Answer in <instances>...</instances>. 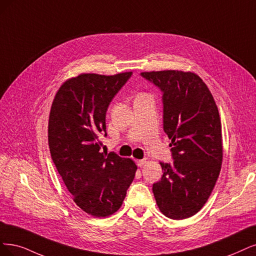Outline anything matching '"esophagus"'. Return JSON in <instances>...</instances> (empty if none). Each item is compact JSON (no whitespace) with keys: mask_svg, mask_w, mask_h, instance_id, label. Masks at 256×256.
I'll list each match as a JSON object with an SVG mask.
<instances>
[{"mask_svg":"<svg viewBox=\"0 0 256 256\" xmlns=\"http://www.w3.org/2000/svg\"><path fill=\"white\" fill-rule=\"evenodd\" d=\"M146 159H141V160H137V162H136V164H137V166H144V164H146Z\"/></svg>","mask_w":256,"mask_h":256,"instance_id":"1","label":"esophagus"}]
</instances>
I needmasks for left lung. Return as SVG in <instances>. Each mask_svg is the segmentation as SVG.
<instances>
[{
    "mask_svg": "<svg viewBox=\"0 0 256 256\" xmlns=\"http://www.w3.org/2000/svg\"><path fill=\"white\" fill-rule=\"evenodd\" d=\"M162 92L164 130L173 164L160 162L164 175L153 184L159 210L172 220L195 215L210 197L222 162L218 108L200 77L194 72H141Z\"/></svg>",
    "mask_w": 256,
    "mask_h": 256,
    "instance_id": "8db88e82",
    "label": "left lung"
}]
</instances>
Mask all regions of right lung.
<instances>
[{
	"instance_id": "1",
	"label": "right lung",
	"mask_w": 256,
	"mask_h": 256,
	"mask_svg": "<svg viewBox=\"0 0 256 256\" xmlns=\"http://www.w3.org/2000/svg\"><path fill=\"white\" fill-rule=\"evenodd\" d=\"M82 74L64 82L50 114L48 146L52 162L80 209L94 217L119 210L137 166L130 158L101 152L106 116L112 98L132 77Z\"/></svg>"
}]
</instances>
